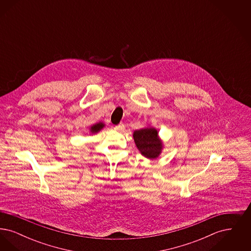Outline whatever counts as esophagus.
<instances>
[{
  "instance_id": "esophagus-1",
  "label": "esophagus",
  "mask_w": 251,
  "mask_h": 251,
  "mask_svg": "<svg viewBox=\"0 0 251 251\" xmlns=\"http://www.w3.org/2000/svg\"><path fill=\"white\" fill-rule=\"evenodd\" d=\"M124 129H125V126H124L123 123H120L119 125H116V126H115V130H116V131H124Z\"/></svg>"
}]
</instances>
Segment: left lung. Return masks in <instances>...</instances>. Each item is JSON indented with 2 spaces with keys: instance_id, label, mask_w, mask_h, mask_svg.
<instances>
[{
  "instance_id": "1",
  "label": "left lung",
  "mask_w": 251,
  "mask_h": 251,
  "mask_svg": "<svg viewBox=\"0 0 251 251\" xmlns=\"http://www.w3.org/2000/svg\"><path fill=\"white\" fill-rule=\"evenodd\" d=\"M133 138L136 147L145 157L154 159L161 153L162 143L154 128L137 130L133 132Z\"/></svg>"
}]
</instances>
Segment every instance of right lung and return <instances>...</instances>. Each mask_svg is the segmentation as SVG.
<instances>
[{
	"label": "right lung",
	"instance_id": "right-lung-1",
	"mask_svg": "<svg viewBox=\"0 0 251 251\" xmlns=\"http://www.w3.org/2000/svg\"><path fill=\"white\" fill-rule=\"evenodd\" d=\"M101 128H103V124L102 123H97L91 127V131L92 132H98V131L101 130Z\"/></svg>",
	"mask_w": 251,
	"mask_h": 251
}]
</instances>
